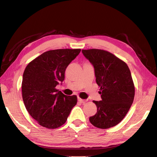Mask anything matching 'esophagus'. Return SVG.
<instances>
[{
  "label": "esophagus",
  "mask_w": 157,
  "mask_h": 157,
  "mask_svg": "<svg viewBox=\"0 0 157 157\" xmlns=\"http://www.w3.org/2000/svg\"><path fill=\"white\" fill-rule=\"evenodd\" d=\"M78 101L80 102V103H85L86 102V100H85V99H81L80 98H78Z\"/></svg>",
  "instance_id": "34e87169"
}]
</instances>
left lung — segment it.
<instances>
[{
  "instance_id": "8db88e82",
  "label": "left lung",
  "mask_w": 157,
  "mask_h": 157,
  "mask_svg": "<svg viewBox=\"0 0 157 157\" xmlns=\"http://www.w3.org/2000/svg\"><path fill=\"white\" fill-rule=\"evenodd\" d=\"M94 67L96 81L100 87L101 101H93L98 111L89 121L95 127L107 129L125 117L134 101L135 87L127 64L109 52L82 50Z\"/></svg>"
}]
</instances>
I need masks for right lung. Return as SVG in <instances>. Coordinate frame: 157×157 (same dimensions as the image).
Here are the masks:
<instances>
[{"label":"right lung","mask_w":157,"mask_h":157,"mask_svg":"<svg viewBox=\"0 0 157 157\" xmlns=\"http://www.w3.org/2000/svg\"><path fill=\"white\" fill-rule=\"evenodd\" d=\"M80 51H47L25 67L21 84L23 103L29 115L40 126L49 129L62 126L77 104V96H66L56 87L63 81L66 68Z\"/></svg>","instance_id":"obj_1"}]
</instances>
